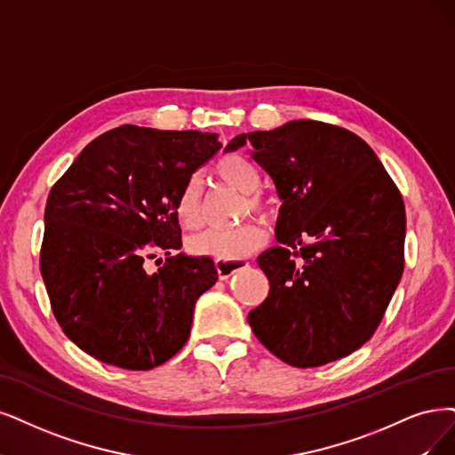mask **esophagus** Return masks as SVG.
I'll return each instance as SVG.
<instances>
[{
    "instance_id": "esophagus-1",
    "label": "esophagus",
    "mask_w": 455,
    "mask_h": 455,
    "mask_svg": "<svg viewBox=\"0 0 455 455\" xmlns=\"http://www.w3.org/2000/svg\"><path fill=\"white\" fill-rule=\"evenodd\" d=\"M215 267H217V274L221 279H228L234 274H238L245 267H249L247 260H225V259H217L215 260Z\"/></svg>"
}]
</instances>
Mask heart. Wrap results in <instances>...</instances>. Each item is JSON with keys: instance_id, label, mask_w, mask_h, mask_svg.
<instances>
[{"instance_id": "obj_1", "label": "heart", "mask_w": 455, "mask_h": 455, "mask_svg": "<svg viewBox=\"0 0 455 455\" xmlns=\"http://www.w3.org/2000/svg\"><path fill=\"white\" fill-rule=\"evenodd\" d=\"M217 176L230 188L238 189L247 196V206L253 212H262V200L255 195L260 185L262 176L259 168L249 159L242 156H225L215 166ZM176 213L183 227L196 228L202 223V183L198 176L185 181L178 195ZM266 242V232L259 223H245L236 228H208L196 234L189 240V249L193 255L212 257V259H243L253 253Z\"/></svg>"}]
</instances>
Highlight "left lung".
<instances>
[{
	"mask_svg": "<svg viewBox=\"0 0 455 455\" xmlns=\"http://www.w3.org/2000/svg\"><path fill=\"white\" fill-rule=\"evenodd\" d=\"M245 144L281 200V245L257 259L270 294L247 315L249 326L294 367L348 356L375 333L405 266L407 217L395 183L343 127L292 120L242 132L225 151Z\"/></svg>",
	"mask_w": 455,
	"mask_h": 455,
	"instance_id": "8db88e82",
	"label": "left lung"
}]
</instances>
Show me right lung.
Masks as SVG:
<instances>
[{
    "label": "right lung",
    "mask_w": 455,
    "mask_h": 455,
    "mask_svg": "<svg viewBox=\"0 0 455 455\" xmlns=\"http://www.w3.org/2000/svg\"><path fill=\"white\" fill-rule=\"evenodd\" d=\"M221 142L215 132L124 125L80 151L44 210L41 274L63 333L103 363L148 371L188 341L196 299L217 281L210 257L181 249V188Z\"/></svg>",
    "instance_id": "obj_1"
}]
</instances>
